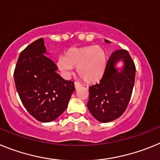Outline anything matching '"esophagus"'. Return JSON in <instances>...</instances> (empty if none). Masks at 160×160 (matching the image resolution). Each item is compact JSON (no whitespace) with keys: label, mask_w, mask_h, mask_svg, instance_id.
Masks as SVG:
<instances>
[{"label":"esophagus","mask_w":160,"mask_h":160,"mask_svg":"<svg viewBox=\"0 0 160 160\" xmlns=\"http://www.w3.org/2000/svg\"><path fill=\"white\" fill-rule=\"evenodd\" d=\"M81 87V84L79 82H74V87H75V89H78L79 88V87Z\"/></svg>","instance_id":"34e87169"}]
</instances>
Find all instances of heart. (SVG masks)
Masks as SVG:
<instances>
[{
  "instance_id": "1",
  "label": "heart",
  "mask_w": 160,
  "mask_h": 160,
  "mask_svg": "<svg viewBox=\"0 0 160 160\" xmlns=\"http://www.w3.org/2000/svg\"><path fill=\"white\" fill-rule=\"evenodd\" d=\"M107 55L101 46L70 48L65 56L57 61L59 70L64 76L70 75L73 68L77 67L78 76L87 83H95L101 80L107 67Z\"/></svg>"
}]
</instances>
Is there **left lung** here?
Masks as SVG:
<instances>
[{"label":"left lung","mask_w":160,"mask_h":160,"mask_svg":"<svg viewBox=\"0 0 160 160\" xmlns=\"http://www.w3.org/2000/svg\"><path fill=\"white\" fill-rule=\"evenodd\" d=\"M119 61L124 63L122 68L116 66ZM135 78V66L129 53L125 49L113 52L100 82L89 87L87 107L98 121L111 122L123 114L131 99Z\"/></svg>","instance_id":"8db88e82"}]
</instances>
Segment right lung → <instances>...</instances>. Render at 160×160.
Segmentation results:
<instances>
[{
	"label": "right lung",
	"instance_id": "1",
	"mask_svg": "<svg viewBox=\"0 0 160 160\" xmlns=\"http://www.w3.org/2000/svg\"><path fill=\"white\" fill-rule=\"evenodd\" d=\"M43 38L21 53L14 70V82L22 104L37 120L49 122L66 111L74 84L57 73L58 67L47 57Z\"/></svg>",
	"mask_w": 160,
	"mask_h": 160
}]
</instances>
